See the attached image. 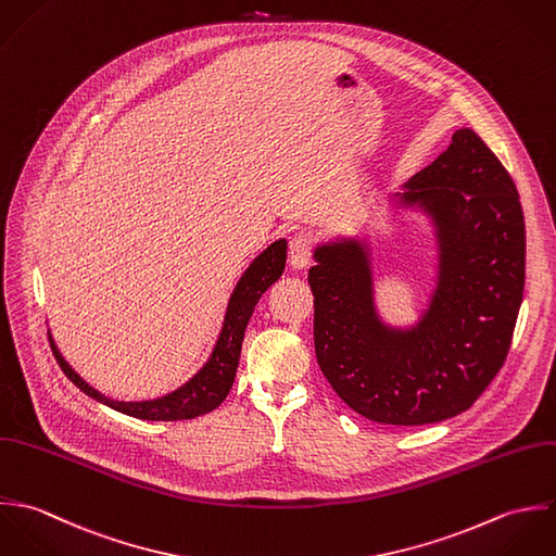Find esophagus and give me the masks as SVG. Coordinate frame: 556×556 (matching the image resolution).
<instances>
[{
    "mask_svg": "<svg viewBox=\"0 0 556 556\" xmlns=\"http://www.w3.org/2000/svg\"><path fill=\"white\" fill-rule=\"evenodd\" d=\"M312 249H314V238L309 233L301 231V233L292 236V240L288 244V262H290V266L296 268V270L305 268L309 264V260H312Z\"/></svg>",
    "mask_w": 556,
    "mask_h": 556,
    "instance_id": "esophagus-1",
    "label": "esophagus"
}]
</instances>
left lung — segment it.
<instances>
[{"instance_id": "left-lung-1", "label": "left lung", "mask_w": 556, "mask_h": 556, "mask_svg": "<svg viewBox=\"0 0 556 556\" xmlns=\"http://www.w3.org/2000/svg\"><path fill=\"white\" fill-rule=\"evenodd\" d=\"M400 202L437 227L439 281L426 314L410 329L387 327L367 249L343 238L314 251V343L352 410L426 426L468 410L505 363L525 292V215L509 172L470 128L453 132Z\"/></svg>"}]
</instances>
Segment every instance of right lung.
I'll return each instance as SVG.
<instances>
[{"label":"right lung","instance_id":"obj_1","mask_svg":"<svg viewBox=\"0 0 556 556\" xmlns=\"http://www.w3.org/2000/svg\"><path fill=\"white\" fill-rule=\"evenodd\" d=\"M286 249H288L286 238L275 240L249 264V268L244 270V275L240 277V281L236 283L229 296L222 333L215 343L211 358L187 384H182L180 389L163 397L148 400V402H115L112 397H105L94 387H90L64 361L53 337L49 334V343L55 354V361L60 363L62 371L75 387H79L86 395H90L92 400L110 406L122 415L143 419V421H182V419H195L200 415H206L217 406H222L223 400L227 397L233 384L244 329L262 294L281 277L286 268Z\"/></svg>","mask_w":556,"mask_h":556}]
</instances>
